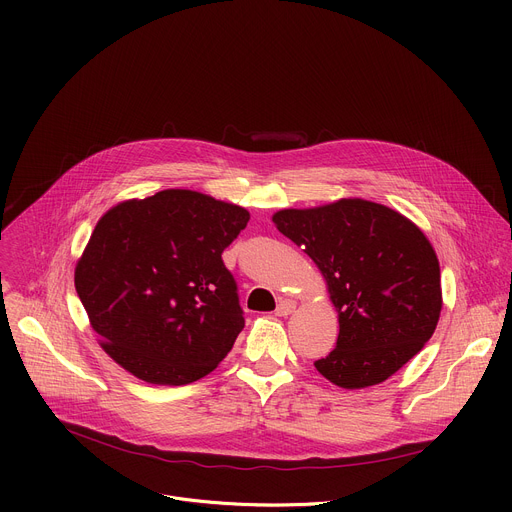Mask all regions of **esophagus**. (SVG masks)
Masks as SVG:
<instances>
[{
	"instance_id": "1",
	"label": "esophagus",
	"mask_w": 512,
	"mask_h": 512,
	"mask_svg": "<svg viewBox=\"0 0 512 512\" xmlns=\"http://www.w3.org/2000/svg\"><path fill=\"white\" fill-rule=\"evenodd\" d=\"M291 312H296V302L294 300H281L275 308L277 316H289Z\"/></svg>"
}]
</instances>
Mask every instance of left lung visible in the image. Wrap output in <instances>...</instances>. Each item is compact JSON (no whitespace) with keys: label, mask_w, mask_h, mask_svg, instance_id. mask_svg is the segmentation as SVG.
<instances>
[{"label":"left lung","mask_w":512,"mask_h":512,"mask_svg":"<svg viewBox=\"0 0 512 512\" xmlns=\"http://www.w3.org/2000/svg\"><path fill=\"white\" fill-rule=\"evenodd\" d=\"M326 279L338 312L336 348L314 362L342 389L387 381L435 332L442 312L440 261L401 212L362 198L273 214Z\"/></svg>","instance_id":"left-lung-1"}]
</instances>
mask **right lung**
Masks as SVG:
<instances>
[{
	"instance_id": "add662e5",
	"label": "right lung",
	"mask_w": 512,
	"mask_h": 512,
	"mask_svg": "<svg viewBox=\"0 0 512 512\" xmlns=\"http://www.w3.org/2000/svg\"><path fill=\"white\" fill-rule=\"evenodd\" d=\"M243 206L170 188L109 208L75 267L101 348L133 377L180 387L206 377L245 326L223 251Z\"/></svg>"
}]
</instances>
